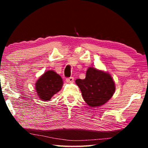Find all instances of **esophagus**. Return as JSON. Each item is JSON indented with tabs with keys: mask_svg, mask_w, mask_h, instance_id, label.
<instances>
[{
	"mask_svg": "<svg viewBox=\"0 0 148 148\" xmlns=\"http://www.w3.org/2000/svg\"><path fill=\"white\" fill-rule=\"evenodd\" d=\"M74 78L73 77H67L66 79V82H68V83H72V82H74Z\"/></svg>",
	"mask_w": 148,
	"mask_h": 148,
	"instance_id": "1",
	"label": "esophagus"
}]
</instances>
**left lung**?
I'll list each match as a JSON object with an SVG mask.
<instances>
[{
	"instance_id": "8db88e82",
	"label": "left lung",
	"mask_w": 148,
	"mask_h": 148,
	"mask_svg": "<svg viewBox=\"0 0 148 148\" xmlns=\"http://www.w3.org/2000/svg\"><path fill=\"white\" fill-rule=\"evenodd\" d=\"M76 83L81 90L84 101L92 108L102 106L108 101L116 89L110 74L92 67L87 71L86 78L77 79Z\"/></svg>"
}]
</instances>
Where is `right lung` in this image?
<instances>
[{
    "label": "right lung",
    "instance_id": "add662e5",
    "mask_svg": "<svg viewBox=\"0 0 148 148\" xmlns=\"http://www.w3.org/2000/svg\"><path fill=\"white\" fill-rule=\"evenodd\" d=\"M61 77L53 71H48L36 82V90L40 99L44 101H49L52 97L61 89Z\"/></svg>",
    "mask_w": 148,
    "mask_h": 148
}]
</instances>
